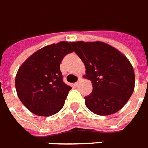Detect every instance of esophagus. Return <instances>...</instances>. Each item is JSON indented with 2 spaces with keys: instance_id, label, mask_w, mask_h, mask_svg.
<instances>
[{
  "instance_id": "34e87169",
  "label": "esophagus",
  "mask_w": 148,
  "mask_h": 148,
  "mask_svg": "<svg viewBox=\"0 0 148 148\" xmlns=\"http://www.w3.org/2000/svg\"><path fill=\"white\" fill-rule=\"evenodd\" d=\"M79 84H80V81H77V82H76V83H74V85L75 86V87H77V86L79 85Z\"/></svg>"
}]
</instances>
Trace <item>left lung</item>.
<instances>
[{"label": "left lung", "mask_w": 148, "mask_h": 148, "mask_svg": "<svg viewBox=\"0 0 148 148\" xmlns=\"http://www.w3.org/2000/svg\"><path fill=\"white\" fill-rule=\"evenodd\" d=\"M85 65V77L93 90L84 97L87 108L97 115L117 112L134 90V68L126 56L111 45L101 41L71 42Z\"/></svg>", "instance_id": "obj_1"}]
</instances>
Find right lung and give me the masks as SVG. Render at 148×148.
Masks as SVG:
<instances>
[{"label":"right lung","mask_w":148,"mask_h":148,"mask_svg":"<svg viewBox=\"0 0 148 148\" xmlns=\"http://www.w3.org/2000/svg\"><path fill=\"white\" fill-rule=\"evenodd\" d=\"M71 42L47 45L31 54L15 77V88L22 103L38 116L49 117L60 111L71 89L63 82L60 64L74 50Z\"/></svg>","instance_id":"add662e5"}]
</instances>
